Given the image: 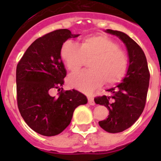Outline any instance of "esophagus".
Instances as JSON below:
<instances>
[{
	"label": "esophagus",
	"instance_id": "34e87169",
	"mask_svg": "<svg viewBox=\"0 0 161 161\" xmlns=\"http://www.w3.org/2000/svg\"><path fill=\"white\" fill-rule=\"evenodd\" d=\"M88 100H89V104L91 106H94L95 102L93 101V98L92 97H88Z\"/></svg>",
	"mask_w": 161,
	"mask_h": 161
}]
</instances>
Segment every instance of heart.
Returning a JSON list of instances; mask_svg holds the SVG:
<instances>
[{"label":"heart","mask_w":161,"mask_h":161,"mask_svg":"<svg viewBox=\"0 0 161 161\" xmlns=\"http://www.w3.org/2000/svg\"><path fill=\"white\" fill-rule=\"evenodd\" d=\"M59 54L72 73L79 72L85 60L90 59V70L69 77L71 85L85 93H90L104 82L108 86L119 83L128 69L126 54L114 39L102 34L84 37L78 44L66 41L61 46Z\"/></svg>","instance_id":"b5f03b06"}]
</instances>
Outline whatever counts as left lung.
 <instances>
[{
    "label": "left lung",
    "mask_w": 161,
    "mask_h": 161,
    "mask_svg": "<svg viewBox=\"0 0 161 161\" xmlns=\"http://www.w3.org/2000/svg\"><path fill=\"white\" fill-rule=\"evenodd\" d=\"M125 44L128 55V69L122 82L107 89L108 95L94 98L96 104L106 106L109 110L106 119L99 122L103 130L119 133L136 123L144 109L150 73L144 52L140 47L123 32L106 30Z\"/></svg>",
    "instance_id": "obj_1"
}]
</instances>
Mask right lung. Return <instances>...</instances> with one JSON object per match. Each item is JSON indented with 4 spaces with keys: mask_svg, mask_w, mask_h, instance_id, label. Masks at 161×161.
Returning a JSON list of instances; mask_svg holds the SVG:
<instances>
[{
    "mask_svg": "<svg viewBox=\"0 0 161 161\" xmlns=\"http://www.w3.org/2000/svg\"><path fill=\"white\" fill-rule=\"evenodd\" d=\"M69 30L52 31L35 41L25 51L16 70L17 101L22 117L37 133L59 135L70 124L77 106L87 97L72 89L51 95L53 89H63L67 71L60 57V48L68 38H76Z\"/></svg>",
    "mask_w": 161,
    "mask_h": 161,
    "instance_id": "add662e5",
    "label": "right lung"
}]
</instances>
